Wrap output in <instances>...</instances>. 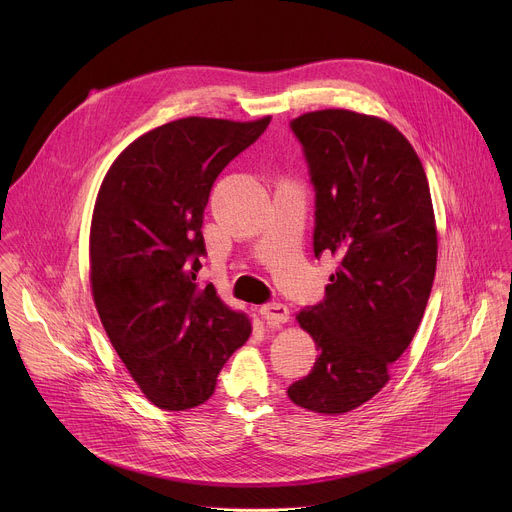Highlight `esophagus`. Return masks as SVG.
I'll return each instance as SVG.
<instances>
[{"label":"esophagus","mask_w":512,"mask_h":512,"mask_svg":"<svg viewBox=\"0 0 512 512\" xmlns=\"http://www.w3.org/2000/svg\"><path fill=\"white\" fill-rule=\"evenodd\" d=\"M259 312H261V318L267 320V324H283L289 320V310L283 304H275V302L263 304Z\"/></svg>","instance_id":"34e87169"}]
</instances>
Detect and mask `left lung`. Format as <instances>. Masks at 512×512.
I'll return each mask as SVG.
<instances>
[{"label": "left lung", "mask_w": 512, "mask_h": 512, "mask_svg": "<svg viewBox=\"0 0 512 512\" xmlns=\"http://www.w3.org/2000/svg\"><path fill=\"white\" fill-rule=\"evenodd\" d=\"M316 194L314 255L340 259L324 300L298 314L320 356L296 405L340 415L389 381L423 318L437 261L429 184L391 123L346 109L289 121Z\"/></svg>", "instance_id": "left-lung-1"}]
</instances>
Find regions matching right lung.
Wrapping results in <instances>:
<instances>
[{
	"label": "right lung",
	"mask_w": 512,
	"mask_h": 512,
	"mask_svg": "<svg viewBox=\"0 0 512 512\" xmlns=\"http://www.w3.org/2000/svg\"><path fill=\"white\" fill-rule=\"evenodd\" d=\"M259 121L186 117L160 125L109 168L91 223V285L103 328L154 405L204 403L251 324L196 273L210 188L267 129Z\"/></svg>",
	"instance_id": "obj_1"
}]
</instances>
